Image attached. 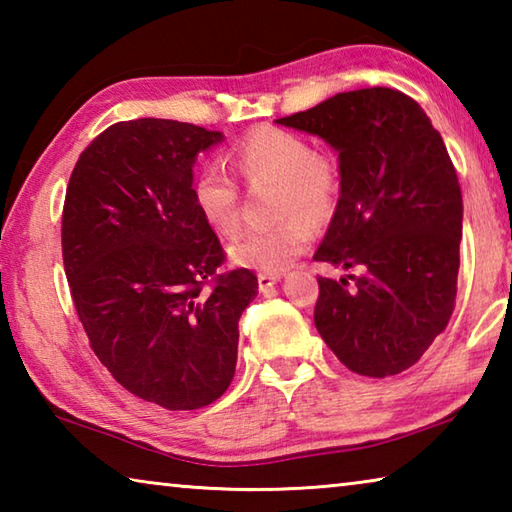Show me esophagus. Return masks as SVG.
Here are the masks:
<instances>
[{"instance_id":"1","label":"esophagus","mask_w":512,"mask_h":512,"mask_svg":"<svg viewBox=\"0 0 512 512\" xmlns=\"http://www.w3.org/2000/svg\"><path fill=\"white\" fill-rule=\"evenodd\" d=\"M280 282V273H259L257 275V284H259V291H268L273 287V284Z\"/></svg>"}]
</instances>
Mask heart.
<instances>
[{"mask_svg": "<svg viewBox=\"0 0 512 512\" xmlns=\"http://www.w3.org/2000/svg\"><path fill=\"white\" fill-rule=\"evenodd\" d=\"M230 164L246 183H277L275 214L280 221L250 228L228 246L232 262L262 273H280L305 250L316 235L314 221L323 223L336 212L343 189L339 160L316 151L307 137L277 126H257L232 146ZM192 201L214 232L237 230L239 187L216 164L194 173Z\"/></svg>", "mask_w": 512, "mask_h": 512, "instance_id": "heart-1", "label": "heart"}]
</instances>
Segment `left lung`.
<instances>
[{
    "mask_svg": "<svg viewBox=\"0 0 512 512\" xmlns=\"http://www.w3.org/2000/svg\"><path fill=\"white\" fill-rule=\"evenodd\" d=\"M277 124L323 137L343 171L314 259L361 273L348 275L354 287L318 277V334L357 375L411 368L456 305L463 196L443 137L393 88L334 94Z\"/></svg>",
    "mask_w": 512,
    "mask_h": 512,
    "instance_id": "obj_1",
    "label": "left lung"
}]
</instances>
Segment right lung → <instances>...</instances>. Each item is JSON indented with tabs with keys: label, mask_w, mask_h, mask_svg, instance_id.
<instances>
[{
	"label": "right lung",
	"mask_w": 512,
	"mask_h": 512,
	"mask_svg": "<svg viewBox=\"0 0 512 512\" xmlns=\"http://www.w3.org/2000/svg\"><path fill=\"white\" fill-rule=\"evenodd\" d=\"M221 133L171 119L119 121L85 146L63 205V264L90 348L126 391L171 411L212 404L237 366L257 296L192 201L198 151Z\"/></svg>",
	"instance_id": "1"
}]
</instances>
